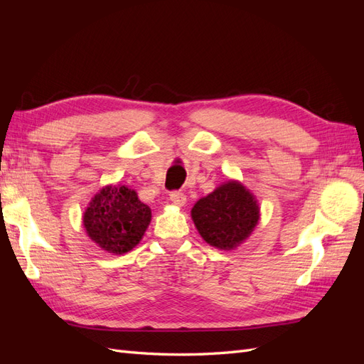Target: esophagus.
I'll return each mask as SVG.
<instances>
[{"label":"esophagus","instance_id":"esophagus-1","mask_svg":"<svg viewBox=\"0 0 364 364\" xmlns=\"http://www.w3.org/2000/svg\"><path fill=\"white\" fill-rule=\"evenodd\" d=\"M170 200H171V203L176 205V206H183L185 202H186V197H185V194L181 193V191H173V193L170 194Z\"/></svg>","mask_w":364,"mask_h":364}]
</instances>
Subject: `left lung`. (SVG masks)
<instances>
[{
  "mask_svg": "<svg viewBox=\"0 0 364 364\" xmlns=\"http://www.w3.org/2000/svg\"><path fill=\"white\" fill-rule=\"evenodd\" d=\"M191 218L209 246L234 250L250 237L259 220L257 197L238 181H226L197 200Z\"/></svg>",
  "mask_w": 364,
  "mask_h": 364,
  "instance_id": "1",
  "label": "left lung"
}]
</instances>
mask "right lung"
Instances as JSON below:
<instances>
[{
	"instance_id": "add662e5",
	"label": "right lung",
	"mask_w": 364,
	"mask_h": 364,
	"mask_svg": "<svg viewBox=\"0 0 364 364\" xmlns=\"http://www.w3.org/2000/svg\"><path fill=\"white\" fill-rule=\"evenodd\" d=\"M151 209L139 200L138 193L126 185H106L83 213L86 235L112 255L130 252L144 237Z\"/></svg>"
}]
</instances>
